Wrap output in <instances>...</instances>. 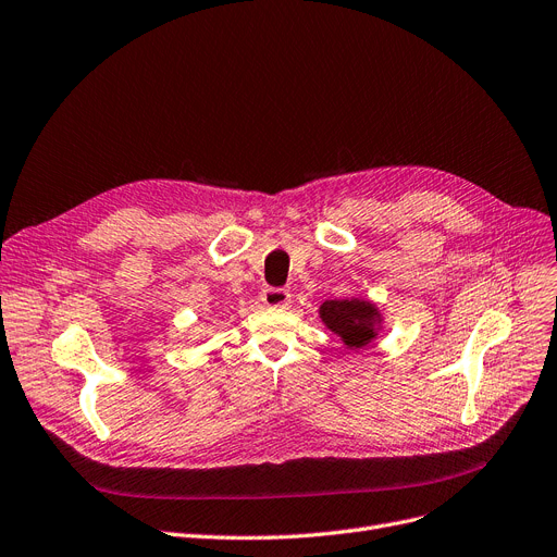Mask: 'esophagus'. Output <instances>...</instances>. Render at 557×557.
<instances>
[{
	"label": "esophagus",
	"instance_id": "obj_1",
	"mask_svg": "<svg viewBox=\"0 0 557 557\" xmlns=\"http://www.w3.org/2000/svg\"><path fill=\"white\" fill-rule=\"evenodd\" d=\"M261 302L269 305V307H286L288 302H292V294L286 292V288H265V292L261 294Z\"/></svg>",
	"mask_w": 557,
	"mask_h": 557
}]
</instances>
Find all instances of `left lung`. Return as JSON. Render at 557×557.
I'll return each mask as SVG.
<instances>
[{
  "label": "left lung",
  "instance_id": "obj_1",
  "mask_svg": "<svg viewBox=\"0 0 557 557\" xmlns=\"http://www.w3.org/2000/svg\"><path fill=\"white\" fill-rule=\"evenodd\" d=\"M323 323L342 336L348 348H364L375 336L377 309L364 300H325L321 305Z\"/></svg>",
  "mask_w": 557,
  "mask_h": 557
}]
</instances>
